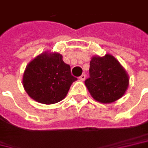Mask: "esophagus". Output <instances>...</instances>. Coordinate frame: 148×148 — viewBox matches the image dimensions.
I'll return each instance as SVG.
<instances>
[{"label": "esophagus", "mask_w": 148, "mask_h": 148, "mask_svg": "<svg viewBox=\"0 0 148 148\" xmlns=\"http://www.w3.org/2000/svg\"><path fill=\"white\" fill-rule=\"evenodd\" d=\"M85 78H86V75H85V74H82L79 79V80H80V81H84V80L85 79Z\"/></svg>", "instance_id": "esophagus-1"}]
</instances>
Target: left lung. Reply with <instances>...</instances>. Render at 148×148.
Instances as JSON below:
<instances>
[{"instance_id": "1", "label": "left lung", "mask_w": 148, "mask_h": 148, "mask_svg": "<svg viewBox=\"0 0 148 148\" xmlns=\"http://www.w3.org/2000/svg\"><path fill=\"white\" fill-rule=\"evenodd\" d=\"M84 84L95 100L109 104L123 96L129 85V77L115 57L94 56L90 64V78Z\"/></svg>"}]
</instances>
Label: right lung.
Masks as SVG:
<instances>
[{"label": "right lung", "instance_id": "obj_1", "mask_svg": "<svg viewBox=\"0 0 148 148\" xmlns=\"http://www.w3.org/2000/svg\"><path fill=\"white\" fill-rule=\"evenodd\" d=\"M77 79L71 74L70 66L58 53H42L26 67L22 84L34 100L51 105L65 98L72 83Z\"/></svg>", "mask_w": 148, "mask_h": 148}]
</instances>
